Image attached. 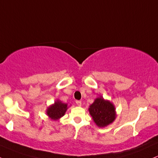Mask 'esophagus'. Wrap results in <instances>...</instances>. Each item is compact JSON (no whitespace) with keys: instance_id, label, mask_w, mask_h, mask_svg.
<instances>
[{"instance_id":"34e87169","label":"esophagus","mask_w":158,"mask_h":158,"mask_svg":"<svg viewBox=\"0 0 158 158\" xmlns=\"http://www.w3.org/2000/svg\"><path fill=\"white\" fill-rule=\"evenodd\" d=\"M76 103L78 106H82V101H80V100H76Z\"/></svg>"}]
</instances>
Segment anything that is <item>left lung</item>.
<instances>
[{"mask_svg": "<svg viewBox=\"0 0 158 158\" xmlns=\"http://www.w3.org/2000/svg\"><path fill=\"white\" fill-rule=\"evenodd\" d=\"M89 114L99 127H104L112 124L116 118L115 107L110 100H105L102 96L94 100L88 108Z\"/></svg>", "mask_w": 158, "mask_h": 158, "instance_id": "obj_1", "label": "left lung"}]
</instances>
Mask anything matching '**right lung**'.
I'll return each instance as SVG.
<instances>
[{
	"label": "right lung",
	"instance_id": "right-lung-1",
	"mask_svg": "<svg viewBox=\"0 0 158 158\" xmlns=\"http://www.w3.org/2000/svg\"><path fill=\"white\" fill-rule=\"evenodd\" d=\"M69 106L67 103H63L59 99H57L53 104L50 105L46 110V115L53 121H58L65 115Z\"/></svg>",
	"mask_w": 158,
	"mask_h": 158
}]
</instances>
